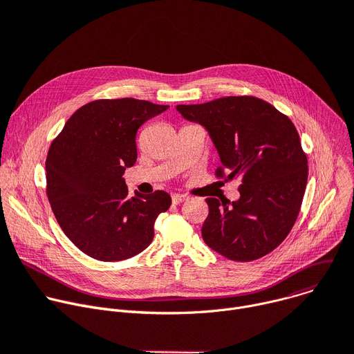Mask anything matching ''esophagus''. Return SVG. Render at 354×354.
I'll use <instances>...</instances> for the list:
<instances>
[{"label": "esophagus", "instance_id": "esophagus-1", "mask_svg": "<svg viewBox=\"0 0 354 354\" xmlns=\"http://www.w3.org/2000/svg\"><path fill=\"white\" fill-rule=\"evenodd\" d=\"M186 199H187L186 195H179V194L172 195V203H174V205H180V203L185 202Z\"/></svg>", "mask_w": 354, "mask_h": 354}]
</instances>
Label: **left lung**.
<instances>
[{"instance_id":"left-lung-1","label":"left lung","mask_w":354,"mask_h":354,"mask_svg":"<svg viewBox=\"0 0 354 354\" xmlns=\"http://www.w3.org/2000/svg\"><path fill=\"white\" fill-rule=\"evenodd\" d=\"M176 110L207 130L221 160L216 176L241 179L239 201L206 199L205 243L233 261L261 259L291 232L305 195L308 159L294 122L252 95L180 104Z\"/></svg>"}]
</instances>
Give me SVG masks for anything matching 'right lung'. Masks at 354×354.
Here are the masks:
<instances>
[{"instance_id":"obj_1","label":"right lung","mask_w":354,"mask_h":354,"mask_svg":"<svg viewBox=\"0 0 354 354\" xmlns=\"http://www.w3.org/2000/svg\"><path fill=\"white\" fill-rule=\"evenodd\" d=\"M167 109L128 97L94 100L52 141L49 203L63 233L91 259L122 261L137 255L151 244L156 217L169 209L167 192L130 196L122 178L137 160L138 128Z\"/></svg>"}]
</instances>
